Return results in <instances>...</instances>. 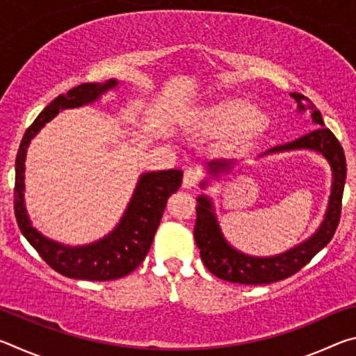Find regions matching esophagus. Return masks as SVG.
Masks as SVG:
<instances>
[{
  "label": "esophagus",
  "mask_w": 356,
  "mask_h": 356,
  "mask_svg": "<svg viewBox=\"0 0 356 356\" xmlns=\"http://www.w3.org/2000/svg\"><path fill=\"white\" fill-rule=\"evenodd\" d=\"M201 180V172L195 170V168H188V170H185L184 172V186L185 188H193V186H196L200 184Z\"/></svg>",
  "instance_id": "esophagus-1"
}]
</instances>
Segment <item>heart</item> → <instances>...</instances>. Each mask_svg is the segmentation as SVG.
Masks as SVG:
<instances>
[{
	"label": "heart",
	"mask_w": 356,
	"mask_h": 356,
	"mask_svg": "<svg viewBox=\"0 0 356 356\" xmlns=\"http://www.w3.org/2000/svg\"><path fill=\"white\" fill-rule=\"evenodd\" d=\"M197 120L204 131L222 138H238L242 141L262 130L265 116L250 102L227 99L206 108Z\"/></svg>",
	"instance_id": "heart-1"
}]
</instances>
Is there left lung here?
Here are the masks:
<instances>
[{
  "mask_svg": "<svg viewBox=\"0 0 356 356\" xmlns=\"http://www.w3.org/2000/svg\"><path fill=\"white\" fill-rule=\"evenodd\" d=\"M292 99L298 104L300 110L311 113L312 122L317 124V129L308 135L298 138L292 143L273 147L264 155L280 154L284 150L293 149H312L321 152L330 161L333 170V188H331L330 204L327 216L318 227V231L305 243L295 246L293 250L286 251L284 254L275 257H251L242 254L229 245L221 236L220 226L212 213V204L206 196L197 197V220L195 226V240L201 252V259L207 270L216 278L238 284H270L281 280H286L305 267L323 246L333 238L337 225L341 220L342 210V193L346 185V155L341 143L333 135V131L325 127L321 111L312 102L303 94L292 92ZM236 165V161H212L209 163V171L212 174L229 171Z\"/></svg>",
  "mask_w": 356,
  "mask_h": 356,
  "instance_id": "1",
  "label": "left lung"
}]
</instances>
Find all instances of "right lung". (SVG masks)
Masks as SVG:
<instances>
[{"mask_svg":"<svg viewBox=\"0 0 356 356\" xmlns=\"http://www.w3.org/2000/svg\"><path fill=\"white\" fill-rule=\"evenodd\" d=\"M118 84L116 80L106 83H83L58 97L42 111L23 135L15 159L14 212L20 231L39 256L63 276L86 281H111L129 275L147 256L155 232L163 216L166 201L182 184L184 172L180 170L146 172L138 184L129 209L118 227L110 236L88 246L59 245L45 238L35 231L28 220L23 188H25V156L31 138L64 108L81 106L100 97L108 89Z\"/></svg>","mask_w":356,"mask_h":356,"instance_id":"obj_1","label":"right lung"}]
</instances>
